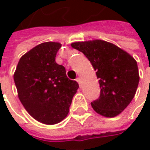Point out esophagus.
<instances>
[{
    "label": "esophagus",
    "mask_w": 150,
    "mask_h": 150,
    "mask_svg": "<svg viewBox=\"0 0 150 150\" xmlns=\"http://www.w3.org/2000/svg\"><path fill=\"white\" fill-rule=\"evenodd\" d=\"M76 81H77L79 84H81V82H82V80H81V78H80V77H77V79H76Z\"/></svg>",
    "instance_id": "1"
}]
</instances>
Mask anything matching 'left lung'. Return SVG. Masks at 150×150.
I'll return each mask as SVG.
<instances>
[{
    "label": "left lung",
    "instance_id": "8db88e82",
    "mask_svg": "<svg viewBox=\"0 0 150 150\" xmlns=\"http://www.w3.org/2000/svg\"><path fill=\"white\" fill-rule=\"evenodd\" d=\"M91 62L99 79L100 96L91 103L96 113L105 117L120 114L132 101L138 87L137 62L116 45L94 40L71 44Z\"/></svg>",
    "mask_w": 150,
    "mask_h": 150
}]
</instances>
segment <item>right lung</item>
Instances as JSON below:
<instances>
[{
    "label": "right lung",
    "instance_id": "right-lung-1",
    "mask_svg": "<svg viewBox=\"0 0 150 150\" xmlns=\"http://www.w3.org/2000/svg\"><path fill=\"white\" fill-rule=\"evenodd\" d=\"M45 42L25 54L14 73L19 99L27 112L41 123L54 125L68 114L78 83L70 80L63 65L55 62L61 48Z\"/></svg>",
    "mask_w": 150,
    "mask_h": 150
}]
</instances>
